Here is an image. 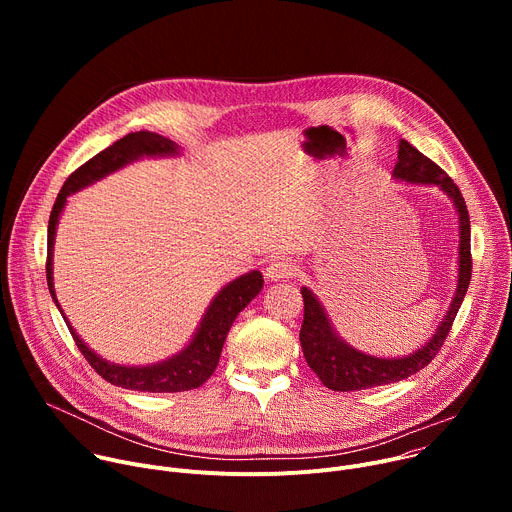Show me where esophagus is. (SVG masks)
I'll return each instance as SVG.
<instances>
[{
  "instance_id": "1",
  "label": "esophagus",
  "mask_w": 512,
  "mask_h": 512,
  "mask_svg": "<svg viewBox=\"0 0 512 512\" xmlns=\"http://www.w3.org/2000/svg\"><path fill=\"white\" fill-rule=\"evenodd\" d=\"M294 271H296V265H291L289 261H285V259H273L267 267H265V279L267 281H283V279H287V277H291L294 275Z\"/></svg>"
}]
</instances>
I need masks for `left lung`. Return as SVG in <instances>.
Segmentation results:
<instances>
[{
    "mask_svg": "<svg viewBox=\"0 0 512 512\" xmlns=\"http://www.w3.org/2000/svg\"><path fill=\"white\" fill-rule=\"evenodd\" d=\"M399 162L395 164L393 178L397 182L407 184H425L437 186L452 202L458 212V231H460V245H458V283L452 304L442 320V324L435 328L433 336L417 350L397 358H383L371 356L362 350L350 346L332 326L324 306L316 298L310 287H302L304 298V324L300 330V342L304 356L308 360V367L320 377V381L332 391H362L371 387H381L389 383L403 381L417 371H421L425 364L442 348L452 322L464 302V296L470 285L472 277V255H470V216L464 202L462 192L452 182V178L429 158H425L419 150L405 139L399 141Z\"/></svg>",
    "mask_w": 512,
    "mask_h": 512,
    "instance_id": "1",
    "label": "left lung"
}]
</instances>
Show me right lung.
Masks as SVG:
<instances>
[{
	"label": "right lung",
	"mask_w": 512,
	"mask_h": 512,
	"mask_svg": "<svg viewBox=\"0 0 512 512\" xmlns=\"http://www.w3.org/2000/svg\"><path fill=\"white\" fill-rule=\"evenodd\" d=\"M180 156V145L174 143L168 137H162L152 131H135L127 133L125 137L117 139L107 150L91 158L87 164H83L77 172H72L54 206L50 212L48 221V257H46V279L50 296L60 310L72 338H75L77 346L81 348L83 356L89 360L91 367L111 385L143 391V393H180L200 387L210 379L214 373L218 358H221L223 344L227 340V334L237 320V316L247 308L251 300L263 287V275L261 271H249L233 281H229L218 294L212 298L210 306L206 308L194 336L190 342L174 356L154 362V364H141V367H129V364H115L99 356L93 348L85 344V340L77 334V330L70 326L68 318L64 316L54 291V277H52V257H54V237L56 227L60 221V214L66 206V198L75 194L105 176L125 168L131 162H137L141 158H170Z\"/></svg>",
	"instance_id": "add662e5"
}]
</instances>
